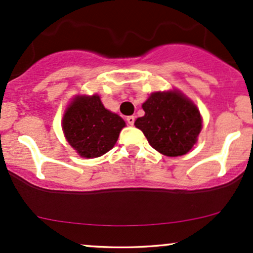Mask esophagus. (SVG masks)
I'll list each match as a JSON object with an SVG mask.
<instances>
[{"mask_svg":"<svg viewBox=\"0 0 253 253\" xmlns=\"http://www.w3.org/2000/svg\"><path fill=\"white\" fill-rule=\"evenodd\" d=\"M127 123H128V125H130V126H133L134 125V121H135V118L133 117V115H129V117H127Z\"/></svg>","mask_w":253,"mask_h":253,"instance_id":"1","label":"esophagus"}]
</instances>
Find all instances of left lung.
<instances>
[{
	"instance_id": "left-lung-1",
	"label": "left lung",
	"mask_w": 253,
	"mask_h": 253,
	"mask_svg": "<svg viewBox=\"0 0 253 253\" xmlns=\"http://www.w3.org/2000/svg\"><path fill=\"white\" fill-rule=\"evenodd\" d=\"M143 109L134 125L153 149L168 157L189 152L202 129L200 110L189 98L178 90L152 92Z\"/></svg>"
}]
</instances>
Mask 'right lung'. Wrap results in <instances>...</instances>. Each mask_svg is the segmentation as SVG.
<instances>
[{
	"instance_id": "add662e5",
	"label": "right lung",
	"mask_w": 253,
	"mask_h": 253,
	"mask_svg": "<svg viewBox=\"0 0 253 253\" xmlns=\"http://www.w3.org/2000/svg\"><path fill=\"white\" fill-rule=\"evenodd\" d=\"M125 126L118 114L104 108L96 94L75 97L62 121L66 140L84 158H96L112 150Z\"/></svg>"
}]
</instances>
